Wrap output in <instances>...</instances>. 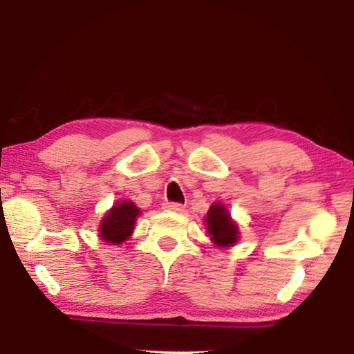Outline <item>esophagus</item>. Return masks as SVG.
Returning a JSON list of instances; mask_svg holds the SVG:
<instances>
[{"mask_svg":"<svg viewBox=\"0 0 354 354\" xmlns=\"http://www.w3.org/2000/svg\"><path fill=\"white\" fill-rule=\"evenodd\" d=\"M162 207L166 211H174V212H180L183 211V206L178 205V203H164Z\"/></svg>","mask_w":354,"mask_h":354,"instance_id":"esophagus-1","label":"esophagus"}]
</instances>
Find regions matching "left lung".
<instances>
[{"label": "left lung", "mask_w": 354, "mask_h": 354, "mask_svg": "<svg viewBox=\"0 0 354 354\" xmlns=\"http://www.w3.org/2000/svg\"><path fill=\"white\" fill-rule=\"evenodd\" d=\"M206 234L217 248H230L240 239V229L236 221L232 219L230 212L222 203H212L205 217Z\"/></svg>", "instance_id": "1"}]
</instances>
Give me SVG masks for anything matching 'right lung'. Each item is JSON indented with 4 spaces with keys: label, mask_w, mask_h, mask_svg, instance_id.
<instances>
[{
    "label": "right lung",
    "mask_w": 354,
    "mask_h": 354,
    "mask_svg": "<svg viewBox=\"0 0 354 354\" xmlns=\"http://www.w3.org/2000/svg\"><path fill=\"white\" fill-rule=\"evenodd\" d=\"M142 209L132 200H120L106 212L98 227V236L104 243L120 245L132 236Z\"/></svg>",
    "instance_id": "right-lung-1"
}]
</instances>
